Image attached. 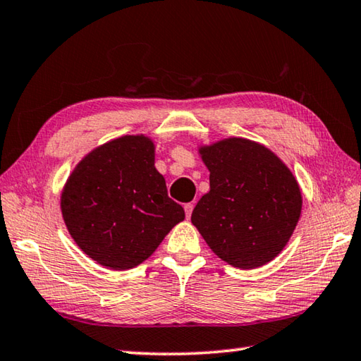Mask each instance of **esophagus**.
Returning <instances> with one entry per match:
<instances>
[{
  "label": "esophagus",
  "mask_w": 361,
  "mask_h": 361,
  "mask_svg": "<svg viewBox=\"0 0 361 361\" xmlns=\"http://www.w3.org/2000/svg\"><path fill=\"white\" fill-rule=\"evenodd\" d=\"M192 209H194V203H186V204H185L186 217H190V214H192Z\"/></svg>",
  "instance_id": "obj_1"
}]
</instances>
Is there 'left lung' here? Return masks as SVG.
Instances as JSON below:
<instances>
[{
	"mask_svg": "<svg viewBox=\"0 0 361 361\" xmlns=\"http://www.w3.org/2000/svg\"><path fill=\"white\" fill-rule=\"evenodd\" d=\"M209 192L190 221L216 255L239 269L269 263L288 244L302 211L293 172L255 140L228 137L199 148Z\"/></svg>",
	"mask_w": 361,
	"mask_h": 361,
	"instance_id": "obj_1",
	"label": "left lung"
}]
</instances>
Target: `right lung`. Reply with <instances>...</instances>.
Segmentation results:
<instances>
[{
	"instance_id": "add662e5",
	"label": "right lung",
	"mask_w": 361,
	"mask_h": 361,
	"mask_svg": "<svg viewBox=\"0 0 361 361\" xmlns=\"http://www.w3.org/2000/svg\"><path fill=\"white\" fill-rule=\"evenodd\" d=\"M61 211L78 247L114 271L142 263L185 219L144 134L112 139L78 162L62 189Z\"/></svg>"
}]
</instances>
